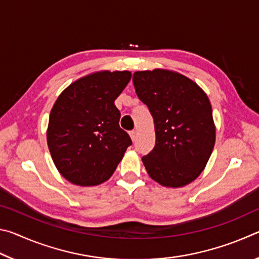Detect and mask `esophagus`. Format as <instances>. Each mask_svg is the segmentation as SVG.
I'll return each instance as SVG.
<instances>
[{"label":"esophagus","instance_id":"obj_1","mask_svg":"<svg viewBox=\"0 0 259 259\" xmlns=\"http://www.w3.org/2000/svg\"><path fill=\"white\" fill-rule=\"evenodd\" d=\"M129 134H130V137H131V139H133L134 142H135L136 138H137V131H136V130H131Z\"/></svg>","mask_w":259,"mask_h":259}]
</instances>
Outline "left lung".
I'll use <instances>...</instances> for the list:
<instances>
[{"mask_svg": "<svg viewBox=\"0 0 259 259\" xmlns=\"http://www.w3.org/2000/svg\"><path fill=\"white\" fill-rule=\"evenodd\" d=\"M133 82L154 120L155 146L142 159L147 174L166 187L187 185L202 172L214 146L207 95L190 78L165 69L136 72Z\"/></svg>", "mask_w": 259, "mask_h": 259, "instance_id": "1", "label": "left lung"}]
</instances>
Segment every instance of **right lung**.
<instances>
[{
    "label": "right lung",
    "instance_id": "obj_1",
    "mask_svg": "<svg viewBox=\"0 0 259 259\" xmlns=\"http://www.w3.org/2000/svg\"><path fill=\"white\" fill-rule=\"evenodd\" d=\"M130 78L128 71L90 74L56 100L47 140L56 168L68 182L93 186L107 181L133 144L114 105Z\"/></svg>",
    "mask_w": 259,
    "mask_h": 259
}]
</instances>
